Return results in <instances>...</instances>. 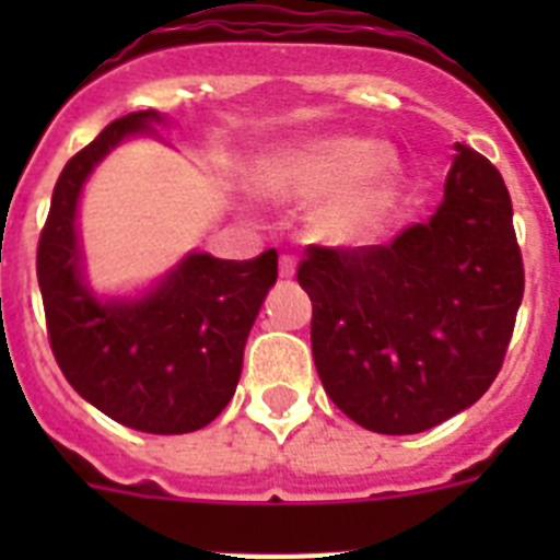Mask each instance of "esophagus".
Listing matches in <instances>:
<instances>
[{
	"mask_svg": "<svg viewBox=\"0 0 560 560\" xmlns=\"http://www.w3.org/2000/svg\"><path fill=\"white\" fill-rule=\"evenodd\" d=\"M296 260L294 255H280V277H294Z\"/></svg>",
	"mask_w": 560,
	"mask_h": 560,
	"instance_id": "1",
	"label": "esophagus"
}]
</instances>
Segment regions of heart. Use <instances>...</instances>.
<instances>
[{
  "label": "heart",
  "instance_id": "obj_1",
  "mask_svg": "<svg viewBox=\"0 0 560 560\" xmlns=\"http://www.w3.org/2000/svg\"><path fill=\"white\" fill-rule=\"evenodd\" d=\"M393 162L375 153L370 140L325 137L277 153L264 171V187L277 199H323L342 190L325 207L328 235L348 241L378 221L389 201Z\"/></svg>",
  "mask_w": 560,
  "mask_h": 560
}]
</instances>
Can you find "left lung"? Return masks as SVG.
<instances>
[{"label":"left lung","mask_w":560,"mask_h":560,"mask_svg":"<svg viewBox=\"0 0 560 560\" xmlns=\"http://www.w3.org/2000/svg\"><path fill=\"white\" fill-rule=\"evenodd\" d=\"M438 212L384 246L311 244V350L328 398L359 427L418 434L477 404L502 370L524 264L502 173L468 145Z\"/></svg>","instance_id":"left-lung-1"}]
</instances>
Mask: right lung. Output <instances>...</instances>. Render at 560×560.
Masks as SVG:
<instances>
[{
    "instance_id": "obj_1",
    "label": "right lung",
    "mask_w": 560,
    "mask_h": 560,
    "mask_svg": "<svg viewBox=\"0 0 560 560\" xmlns=\"http://www.w3.org/2000/svg\"><path fill=\"white\" fill-rule=\"evenodd\" d=\"M153 120V108L126 114L63 165L38 237L36 275L49 348L75 393L128 429L185 434L230 404L246 336L277 280V252L252 260L196 252L137 303L92 296L78 271V196L92 167Z\"/></svg>"
}]
</instances>
